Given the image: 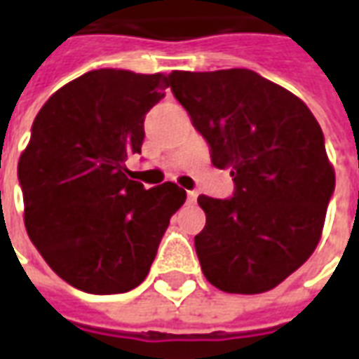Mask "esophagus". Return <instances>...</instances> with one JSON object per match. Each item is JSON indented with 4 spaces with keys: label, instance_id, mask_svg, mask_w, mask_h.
<instances>
[{
    "label": "esophagus",
    "instance_id": "34e87169",
    "mask_svg": "<svg viewBox=\"0 0 359 359\" xmlns=\"http://www.w3.org/2000/svg\"><path fill=\"white\" fill-rule=\"evenodd\" d=\"M198 200V192L196 190H188V203H196Z\"/></svg>",
    "mask_w": 359,
    "mask_h": 359
}]
</instances>
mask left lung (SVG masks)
I'll list each match as a JSON object with an SVG mask.
<instances>
[{
    "instance_id": "1",
    "label": "left lung",
    "mask_w": 359,
    "mask_h": 359,
    "mask_svg": "<svg viewBox=\"0 0 359 359\" xmlns=\"http://www.w3.org/2000/svg\"><path fill=\"white\" fill-rule=\"evenodd\" d=\"M171 90L231 169L233 200L200 196L196 254L205 278L231 294H262L304 265L321 241L334 169L321 126L298 95L248 69L172 71Z\"/></svg>"
}]
</instances>
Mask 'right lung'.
Returning <instances> with one entry per match:
<instances>
[{
	"instance_id": "right-lung-1",
	"label": "right lung",
	"mask_w": 359,
	"mask_h": 359,
	"mask_svg": "<svg viewBox=\"0 0 359 359\" xmlns=\"http://www.w3.org/2000/svg\"><path fill=\"white\" fill-rule=\"evenodd\" d=\"M169 74L100 69L51 94L20 154L25 226L46 264L88 294L128 292L148 277L187 192L146 190L125 161L140 154L144 117Z\"/></svg>"
}]
</instances>
